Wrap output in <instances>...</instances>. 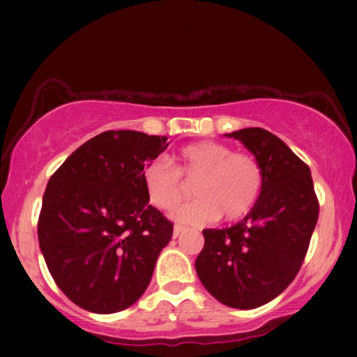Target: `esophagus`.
Here are the masks:
<instances>
[{
	"mask_svg": "<svg viewBox=\"0 0 357 357\" xmlns=\"http://www.w3.org/2000/svg\"><path fill=\"white\" fill-rule=\"evenodd\" d=\"M183 231H185V227H183V226H178V224H177V226H174V237L177 238V237L180 236V234H182Z\"/></svg>",
	"mask_w": 357,
	"mask_h": 357,
	"instance_id": "obj_1",
	"label": "esophagus"
}]
</instances>
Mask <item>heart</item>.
I'll return each mask as SVG.
<instances>
[{
    "instance_id": "obj_1",
    "label": "heart",
    "mask_w": 357,
    "mask_h": 357,
    "mask_svg": "<svg viewBox=\"0 0 357 357\" xmlns=\"http://www.w3.org/2000/svg\"><path fill=\"white\" fill-rule=\"evenodd\" d=\"M154 159L143 169L146 197L154 208L170 211L183 198V183L193 185L197 202L172 213L182 224H208L221 218L236 221L252 211L263 190V169L248 153H232L216 141H198L183 146L172 159Z\"/></svg>"
}]
</instances>
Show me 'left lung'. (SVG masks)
Returning a JSON list of instances; mask_svg holds the SVG:
<instances>
[{"mask_svg": "<svg viewBox=\"0 0 357 357\" xmlns=\"http://www.w3.org/2000/svg\"><path fill=\"white\" fill-rule=\"evenodd\" d=\"M238 139L263 169L252 211L226 229H204L195 268L206 291L232 309H257L281 294L301 270L319 219L309 165L270 131L243 128Z\"/></svg>", "mask_w": 357, "mask_h": 357, "instance_id": "left-lung-1", "label": "left lung"}]
</instances>
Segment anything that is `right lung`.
Instances as JSON below:
<instances>
[{"label":"right lung","mask_w":357,"mask_h":357,"mask_svg":"<svg viewBox=\"0 0 357 357\" xmlns=\"http://www.w3.org/2000/svg\"><path fill=\"white\" fill-rule=\"evenodd\" d=\"M167 146L165 136L105 131L48 180L38 243L56 286L81 309L115 314L148 289L174 224L149 204L143 169Z\"/></svg>","instance_id":"obj_1"}]
</instances>
